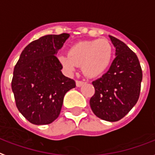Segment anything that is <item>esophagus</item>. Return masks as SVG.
Segmentation results:
<instances>
[{
  "label": "esophagus",
  "mask_w": 155,
  "mask_h": 155,
  "mask_svg": "<svg viewBox=\"0 0 155 155\" xmlns=\"http://www.w3.org/2000/svg\"><path fill=\"white\" fill-rule=\"evenodd\" d=\"M83 84H84V81H76V86H78V87H80V86H82Z\"/></svg>",
  "instance_id": "1"
}]
</instances>
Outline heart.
<instances>
[{
	"mask_svg": "<svg viewBox=\"0 0 155 155\" xmlns=\"http://www.w3.org/2000/svg\"><path fill=\"white\" fill-rule=\"evenodd\" d=\"M113 56V48L107 39L78 42L69 47L68 54L61 53L57 60L68 74H73L78 65H82L86 76L95 78L108 69Z\"/></svg>",
	"mask_w": 155,
	"mask_h": 155,
	"instance_id": "heart-1",
	"label": "heart"
}]
</instances>
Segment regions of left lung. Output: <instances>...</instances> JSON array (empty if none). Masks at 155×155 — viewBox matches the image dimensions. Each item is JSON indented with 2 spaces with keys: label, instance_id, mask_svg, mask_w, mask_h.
Wrapping results in <instances>:
<instances>
[{
  "label": "left lung",
  "instance_id": "obj_1",
  "mask_svg": "<svg viewBox=\"0 0 155 155\" xmlns=\"http://www.w3.org/2000/svg\"><path fill=\"white\" fill-rule=\"evenodd\" d=\"M116 58L108 71L92 82L95 93L90 105L94 115L115 122L129 113L138 100L142 71L138 58L124 42L109 35Z\"/></svg>",
  "mask_w": 155,
  "mask_h": 155
}]
</instances>
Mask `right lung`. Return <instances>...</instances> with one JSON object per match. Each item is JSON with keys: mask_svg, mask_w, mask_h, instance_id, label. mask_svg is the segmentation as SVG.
<instances>
[{"mask_svg": "<svg viewBox=\"0 0 155 155\" xmlns=\"http://www.w3.org/2000/svg\"><path fill=\"white\" fill-rule=\"evenodd\" d=\"M69 34L48 35L29 44L14 69L12 91L21 114L36 125L53 122L61 113L64 94L76 86L62 74L56 54Z\"/></svg>", "mask_w": 155, "mask_h": 155, "instance_id": "1", "label": "right lung"}]
</instances>
